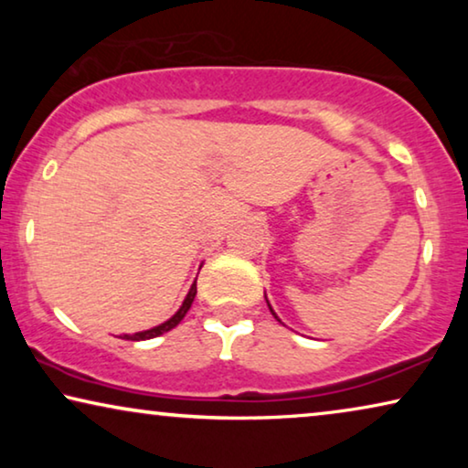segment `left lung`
<instances>
[{
	"mask_svg": "<svg viewBox=\"0 0 468 468\" xmlns=\"http://www.w3.org/2000/svg\"><path fill=\"white\" fill-rule=\"evenodd\" d=\"M266 303H268V300H266ZM268 309H271V313H272V315H274V319H277V322H281V319L277 317V313H274V311H272V306H271V304H268Z\"/></svg>",
	"mask_w": 468,
	"mask_h": 468,
	"instance_id": "left-lung-1",
	"label": "left lung"
}]
</instances>
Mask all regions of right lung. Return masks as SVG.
I'll return each instance as SVG.
<instances>
[{
  "instance_id": "add662e5",
  "label": "right lung",
  "mask_w": 468,
  "mask_h": 468,
  "mask_svg": "<svg viewBox=\"0 0 468 468\" xmlns=\"http://www.w3.org/2000/svg\"><path fill=\"white\" fill-rule=\"evenodd\" d=\"M196 283L191 285V290H189V293L187 296H185V300H183V304H181V309H178L175 315H172L168 322H164V324H159V325H155V328H151V330H144V332H136V335H123L121 338H125V341H146V338H155V336H159V335H164V332H168V330H172L175 328V325H178L181 324V319L187 315V311H189V306H191V303H194V298H196Z\"/></svg>"
}]
</instances>
